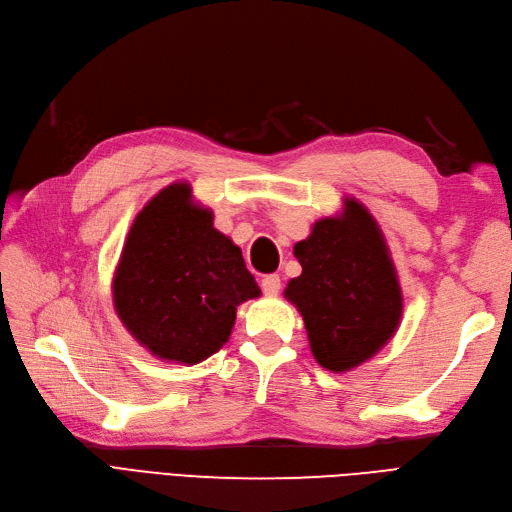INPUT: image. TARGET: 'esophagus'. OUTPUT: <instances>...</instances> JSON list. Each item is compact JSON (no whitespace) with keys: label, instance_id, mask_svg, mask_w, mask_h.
<instances>
[{"label":"esophagus","instance_id":"1","mask_svg":"<svg viewBox=\"0 0 512 512\" xmlns=\"http://www.w3.org/2000/svg\"><path fill=\"white\" fill-rule=\"evenodd\" d=\"M260 286H262V293H265V295H269V297L278 295V293H280V288H282L280 275H275V273L265 275V278H262V282H260Z\"/></svg>","mask_w":512,"mask_h":512}]
</instances>
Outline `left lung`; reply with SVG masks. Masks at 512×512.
<instances>
[{
    "label": "left lung",
    "instance_id": "left-lung-1",
    "mask_svg": "<svg viewBox=\"0 0 512 512\" xmlns=\"http://www.w3.org/2000/svg\"><path fill=\"white\" fill-rule=\"evenodd\" d=\"M301 275L284 297L306 323L316 362L347 372L388 344L403 316V293L388 245L364 204L344 200L295 245Z\"/></svg>",
    "mask_w": 512,
    "mask_h": 512
}]
</instances>
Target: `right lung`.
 <instances>
[{
	"mask_svg": "<svg viewBox=\"0 0 512 512\" xmlns=\"http://www.w3.org/2000/svg\"><path fill=\"white\" fill-rule=\"evenodd\" d=\"M112 293L142 347L191 366L224 347L237 306L260 288L239 247L213 228V213L193 202L187 183H174L137 213Z\"/></svg>",
	"mask_w": 512,
	"mask_h": 512,
	"instance_id": "obj_1",
	"label": "right lung"
}]
</instances>
